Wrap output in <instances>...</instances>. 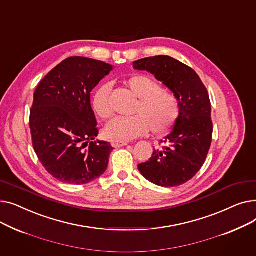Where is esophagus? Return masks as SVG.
I'll return each instance as SVG.
<instances>
[{
	"label": "esophagus",
	"instance_id": "1",
	"mask_svg": "<svg viewBox=\"0 0 256 256\" xmlns=\"http://www.w3.org/2000/svg\"><path fill=\"white\" fill-rule=\"evenodd\" d=\"M128 144V142H126V141H119V140H113L112 141V146L115 147V148H118V147L126 146Z\"/></svg>",
	"mask_w": 256,
	"mask_h": 256
}]
</instances>
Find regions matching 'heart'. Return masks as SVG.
Instances as JSON below:
<instances>
[{
  "label": "heart",
  "mask_w": 256,
  "mask_h": 256,
  "mask_svg": "<svg viewBox=\"0 0 256 256\" xmlns=\"http://www.w3.org/2000/svg\"><path fill=\"white\" fill-rule=\"evenodd\" d=\"M126 86L137 96L130 117H116L106 124V135L119 141H128L141 137L150 130L158 136L167 134L180 114V104L176 94L160 89L158 82L144 74H135L126 80ZM109 84L100 86L93 93L92 109L102 119L110 118L113 108L110 102Z\"/></svg>",
  "instance_id": "b5f03b06"
}]
</instances>
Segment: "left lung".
Listing matches in <instances>:
<instances>
[{
  "mask_svg": "<svg viewBox=\"0 0 256 256\" xmlns=\"http://www.w3.org/2000/svg\"><path fill=\"white\" fill-rule=\"evenodd\" d=\"M170 89L178 100L180 114L163 148L154 150L150 160L139 164L142 176L150 182L171 188L195 176L206 162L212 136V108L208 90L191 67L169 56H154L132 63Z\"/></svg>",
  "mask_w": 256,
  "mask_h": 256,
  "instance_id": "8db88e82",
  "label": "left lung"
}]
</instances>
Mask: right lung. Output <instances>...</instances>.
Masks as SVG:
<instances>
[{"mask_svg": "<svg viewBox=\"0 0 256 256\" xmlns=\"http://www.w3.org/2000/svg\"><path fill=\"white\" fill-rule=\"evenodd\" d=\"M113 70L111 64L70 57L39 83L30 111L34 150L46 170L61 182L84 184L106 170L109 142L98 135L90 92Z\"/></svg>", "mask_w": 256, "mask_h": 256, "instance_id": "right-lung-1", "label": "right lung"}]
</instances>
